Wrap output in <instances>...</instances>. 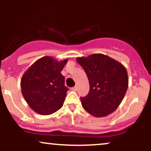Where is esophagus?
<instances>
[{
	"label": "esophagus",
	"mask_w": 151,
	"mask_h": 151,
	"mask_svg": "<svg viewBox=\"0 0 151 151\" xmlns=\"http://www.w3.org/2000/svg\"><path fill=\"white\" fill-rule=\"evenodd\" d=\"M72 90L74 91H77V86H74V87H72Z\"/></svg>",
	"instance_id": "34e87169"
}]
</instances>
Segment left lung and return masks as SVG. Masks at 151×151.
I'll return each instance as SVG.
<instances>
[{
    "label": "left lung",
    "instance_id": "obj_1",
    "mask_svg": "<svg viewBox=\"0 0 151 151\" xmlns=\"http://www.w3.org/2000/svg\"><path fill=\"white\" fill-rule=\"evenodd\" d=\"M89 82V93L81 97L84 109L95 117L106 116L118 108L129 84L127 71L120 62L102 54L78 58Z\"/></svg>",
    "mask_w": 151,
    "mask_h": 151
}]
</instances>
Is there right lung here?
Listing matches in <instances>:
<instances>
[{
	"label": "right lung",
	"mask_w": 151,
	"mask_h": 151,
	"mask_svg": "<svg viewBox=\"0 0 151 151\" xmlns=\"http://www.w3.org/2000/svg\"><path fill=\"white\" fill-rule=\"evenodd\" d=\"M67 60L58 62L51 57L37 60L24 73L20 86L23 97L36 113L50 115L63 105L68 88L61 74Z\"/></svg>",
	"instance_id": "obj_1"
}]
</instances>
